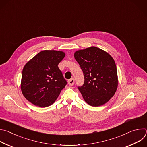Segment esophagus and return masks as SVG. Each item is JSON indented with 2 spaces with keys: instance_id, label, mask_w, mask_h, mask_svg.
<instances>
[{
  "instance_id": "esophagus-1",
  "label": "esophagus",
  "mask_w": 147,
  "mask_h": 147,
  "mask_svg": "<svg viewBox=\"0 0 147 147\" xmlns=\"http://www.w3.org/2000/svg\"><path fill=\"white\" fill-rule=\"evenodd\" d=\"M68 84L70 86H72L74 85V79L73 78L70 79L68 80Z\"/></svg>"
}]
</instances>
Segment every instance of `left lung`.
<instances>
[{
    "instance_id": "left-lung-1",
    "label": "left lung",
    "mask_w": 147,
    "mask_h": 147,
    "mask_svg": "<svg viewBox=\"0 0 147 147\" xmlns=\"http://www.w3.org/2000/svg\"><path fill=\"white\" fill-rule=\"evenodd\" d=\"M82 70L84 82L78 88L84 99L92 107L108 102L118 85L117 68L112 57L98 48L91 47L74 53Z\"/></svg>"
}]
</instances>
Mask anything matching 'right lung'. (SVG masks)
I'll return each mask as SVG.
<instances>
[{
    "label": "right lung",
    "mask_w": 147,
    "mask_h": 147,
    "mask_svg": "<svg viewBox=\"0 0 147 147\" xmlns=\"http://www.w3.org/2000/svg\"><path fill=\"white\" fill-rule=\"evenodd\" d=\"M65 56L62 51H41L24 66L21 82L24 96L35 106L53 104L67 84L58 65Z\"/></svg>",
    "instance_id": "obj_1"
}]
</instances>
